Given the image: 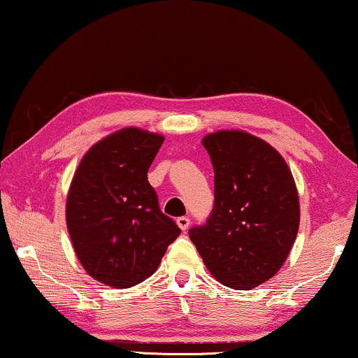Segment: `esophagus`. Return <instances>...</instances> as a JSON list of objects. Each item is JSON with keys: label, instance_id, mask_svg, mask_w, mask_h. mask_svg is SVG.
I'll list each match as a JSON object with an SVG mask.
<instances>
[{"label": "esophagus", "instance_id": "obj_1", "mask_svg": "<svg viewBox=\"0 0 358 358\" xmlns=\"http://www.w3.org/2000/svg\"><path fill=\"white\" fill-rule=\"evenodd\" d=\"M177 224L180 226V229H181V231H186V229L189 228L191 220H189L188 217H180V218H177Z\"/></svg>", "mask_w": 358, "mask_h": 358}]
</instances>
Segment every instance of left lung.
I'll return each mask as SVG.
<instances>
[{
	"mask_svg": "<svg viewBox=\"0 0 358 358\" xmlns=\"http://www.w3.org/2000/svg\"><path fill=\"white\" fill-rule=\"evenodd\" d=\"M215 172L207 221L189 229L203 263L226 287L248 290L282 268L296 239L299 199L287 162L269 143L242 130L202 140Z\"/></svg>",
	"mask_w": 358,
	"mask_h": 358,
	"instance_id": "left-lung-1",
	"label": "left lung"
}]
</instances>
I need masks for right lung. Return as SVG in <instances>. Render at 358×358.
Returning a JSON list of instances; mask_svg holds the SVG:
<instances>
[{
    "mask_svg": "<svg viewBox=\"0 0 358 358\" xmlns=\"http://www.w3.org/2000/svg\"><path fill=\"white\" fill-rule=\"evenodd\" d=\"M162 143L159 134L117 130L86 152L73 177L68 232L79 263L105 285L129 288L148 279L180 236L148 181Z\"/></svg>",
    "mask_w": 358,
    "mask_h": 358,
    "instance_id": "obj_1",
    "label": "right lung"
}]
</instances>
